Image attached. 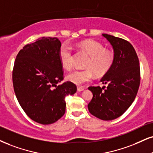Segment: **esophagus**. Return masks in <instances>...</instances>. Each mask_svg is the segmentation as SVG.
Here are the masks:
<instances>
[{
	"label": "esophagus",
	"instance_id": "34e87169",
	"mask_svg": "<svg viewBox=\"0 0 153 153\" xmlns=\"http://www.w3.org/2000/svg\"><path fill=\"white\" fill-rule=\"evenodd\" d=\"M84 88L82 87V86H78V87H77V91H78L81 92V91H84Z\"/></svg>",
	"mask_w": 153,
	"mask_h": 153
}]
</instances>
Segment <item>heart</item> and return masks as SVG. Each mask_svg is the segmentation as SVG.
I'll return each instance as SVG.
<instances>
[{"label":"heart","mask_w":153,"mask_h":153,"mask_svg":"<svg viewBox=\"0 0 153 153\" xmlns=\"http://www.w3.org/2000/svg\"><path fill=\"white\" fill-rule=\"evenodd\" d=\"M79 47L90 56L86 67V70H75L68 75L69 82L81 86L91 82L94 73L97 76H102L108 71L113 65L114 56L110 51L104 50L101 43L94 40H86L81 42ZM59 60L64 69L70 70L73 67L72 49L69 45L64 44L59 52Z\"/></svg>","instance_id":"b5f03b06"}]
</instances>
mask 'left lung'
Here are the masks:
<instances>
[{
    "mask_svg": "<svg viewBox=\"0 0 153 153\" xmlns=\"http://www.w3.org/2000/svg\"><path fill=\"white\" fill-rule=\"evenodd\" d=\"M102 35L114 51L113 65L101 79L103 86H89L93 98L88 104L89 112L99 119L111 120L120 117L131 106L140 82V64L134 48L125 39Z\"/></svg>",
    "mask_w": 153,
    "mask_h": 153,
    "instance_id": "1",
    "label": "left lung"
}]
</instances>
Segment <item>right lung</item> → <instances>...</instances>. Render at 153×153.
I'll return each instance as SVG.
<instances>
[{
  "label": "right lung",
  "instance_id": "obj_1",
  "mask_svg": "<svg viewBox=\"0 0 153 153\" xmlns=\"http://www.w3.org/2000/svg\"><path fill=\"white\" fill-rule=\"evenodd\" d=\"M57 37H45L27 44L15 60L13 83L20 106L32 120L43 125L57 121L65 114V97L76 93L71 82L64 79Z\"/></svg>",
  "mask_w": 153,
  "mask_h": 153
}]
</instances>
